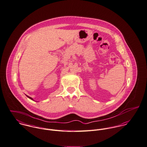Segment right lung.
<instances>
[{"mask_svg":"<svg viewBox=\"0 0 147 147\" xmlns=\"http://www.w3.org/2000/svg\"><path fill=\"white\" fill-rule=\"evenodd\" d=\"M26 96H27V95H26ZM28 96V98H30V99H32V100H33V98H30V97H29V96Z\"/></svg>","mask_w":147,"mask_h":147,"instance_id":"obj_1","label":"right lung"}]
</instances>
